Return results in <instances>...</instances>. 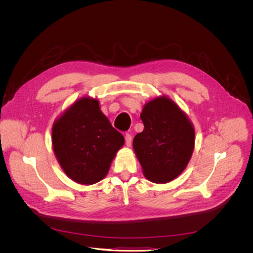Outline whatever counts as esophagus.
I'll list each match as a JSON object with an SVG mask.
<instances>
[{"mask_svg": "<svg viewBox=\"0 0 253 253\" xmlns=\"http://www.w3.org/2000/svg\"><path fill=\"white\" fill-rule=\"evenodd\" d=\"M131 143H132V136L129 135V134H126V144L127 145V147H129V145H131Z\"/></svg>", "mask_w": 253, "mask_h": 253, "instance_id": "obj_1", "label": "esophagus"}]
</instances>
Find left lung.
Masks as SVG:
<instances>
[{"mask_svg":"<svg viewBox=\"0 0 253 253\" xmlns=\"http://www.w3.org/2000/svg\"><path fill=\"white\" fill-rule=\"evenodd\" d=\"M140 118L144 128L133 149L150 181L167 183L183 172L193 154L195 129L187 114L168 96L144 104Z\"/></svg>","mask_w":253,"mask_h":253,"instance_id":"8db88e82","label":"left lung"}]
</instances>
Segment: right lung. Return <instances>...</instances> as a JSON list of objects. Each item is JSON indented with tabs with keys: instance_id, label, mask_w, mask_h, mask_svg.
<instances>
[{
	"instance_id": "add662e5",
	"label": "right lung",
	"mask_w": 253,
	"mask_h": 253,
	"mask_svg": "<svg viewBox=\"0 0 253 253\" xmlns=\"http://www.w3.org/2000/svg\"><path fill=\"white\" fill-rule=\"evenodd\" d=\"M53 153L64 173L75 182L89 186L102 180L125 137L101 112L98 99H77L55 120Z\"/></svg>"
}]
</instances>
